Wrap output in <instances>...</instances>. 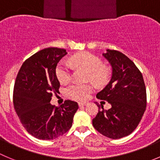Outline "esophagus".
I'll return each instance as SVG.
<instances>
[{
  "label": "esophagus",
  "mask_w": 160,
  "mask_h": 160,
  "mask_svg": "<svg viewBox=\"0 0 160 160\" xmlns=\"http://www.w3.org/2000/svg\"><path fill=\"white\" fill-rule=\"evenodd\" d=\"M88 104V102H79L78 105L79 107H84V106H86Z\"/></svg>",
  "instance_id": "1"
}]
</instances>
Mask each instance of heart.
I'll return each mask as SVG.
<instances>
[{"instance_id":"heart-1","label":"heart","mask_w":160,"mask_h":160,"mask_svg":"<svg viewBox=\"0 0 160 160\" xmlns=\"http://www.w3.org/2000/svg\"><path fill=\"white\" fill-rule=\"evenodd\" d=\"M73 67L82 68L89 72V79L95 84H105L111 75V70L104 66L101 59L90 52H82L74 55L69 61L61 60L56 68V76L60 83H68L72 78ZM93 90L90 84H72L67 89L71 98L76 100H84Z\"/></svg>"}]
</instances>
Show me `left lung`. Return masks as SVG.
<instances>
[{
  "instance_id": "8db88e82",
  "label": "left lung",
  "mask_w": 160,
  "mask_h": 160,
  "mask_svg": "<svg viewBox=\"0 0 160 160\" xmlns=\"http://www.w3.org/2000/svg\"><path fill=\"white\" fill-rule=\"evenodd\" d=\"M103 56L112 67V77L103 90L97 94L100 100L112 104L108 110L98 106L92 126L102 135L119 139L133 133L146 110L147 95L140 70L126 55L117 50H107Z\"/></svg>"
}]
</instances>
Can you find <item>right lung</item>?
<instances>
[{"label": "right lung", "instance_id": "1", "mask_svg": "<svg viewBox=\"0 0 160 160\" xmlns=\"http://www.w3.org/2000/svg\"><path fill=\"white\" fill-rule=\"evenodd\" d=\"M66 55L63 48H44L27 59L16 76L15 111L26 130L38 139L53 140L66 133L78 108L77 102L70 100L59 107L50 104L60 88L56 65Z\"/></svg>", "mask_w": 160, "mask_h": 160}]
</instances>
